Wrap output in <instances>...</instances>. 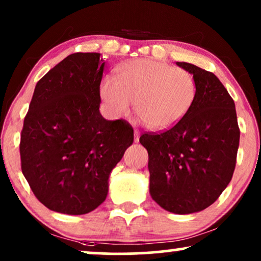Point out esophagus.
Listing matches in <instances>:
<instances>
[{"mask_svg":"<svg viewBox=\"0 0 261 261\" xmlns=\"http://www.w3.org/2000/svg\"><path fill=\"white\" fill-rule=\"evenodd\" d=\"M139 138H140V132L135 129L134 130V141H135V143H139Z\"/></svg>","mask_w":261,"mask_h":261,"instance_id":"obj_1","label":"esophagus"}]
</instances>
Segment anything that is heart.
<instances>
[{
    "label": "heart",
    "mask_w": 261,
    "mask_h": 261,
    "mask_svg": "<svg viewBox=\"0 0 261 261\" xmlns=\"http://www.w3.org/2000/svg\"><path fill=\"white\" fill-rule=\"evenodd\" d=\"M99 92L113 116L127 115L135 101V113L148 127L167 129L191 110L197 84L188 70L162 61L140 59L121 66L117 79L104 76Z\"/></svg>",
    "instance_id": "1"
}]
</instances>
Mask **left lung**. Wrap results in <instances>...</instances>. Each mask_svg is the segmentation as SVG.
Here are the masks:
<instances>
[{
	"label": "left lung",
	"instance_id": "8db88e82",
	"mask_svg": "<svg viewBox=\"0 0 261 261\" xmlns=\"http://www.w3.org/2000/svg\"><path fill=\"white\" fill-rule=\"evenodd\" d=\"M197 84L188 114L163 133L139 139L148 152L150 194L177 215L199 212L217 200L231 181L240 143L235 103L215 74L176 62Z\"/></svg>",
	"mask_w": 261,
	"mask_h": 261
}]
</instances>
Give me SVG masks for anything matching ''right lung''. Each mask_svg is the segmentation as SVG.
Segmentation results:
<instances>
[{"instance_id":"obj_1","label":"right lung","mask_w":261,"mask_h":261,"mask_svg":"<svg viewBox=\"0 0 261 261\" xmlns=\"http://www.w3.org/2000/svg\"><path fill=\"white\" fill-rule=\"evenodd\" d=\"M104 62L75 53L37 83L20 140L21 170L49 210L85 215L106 200L109 176L133 144V128L99 113Z\"/></svg>"}]
</instances>
